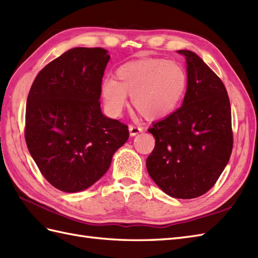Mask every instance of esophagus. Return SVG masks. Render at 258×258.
Returning <instances> with one entry per match:
<instances>
[{"mask_svg": "<svg viewBox=\"0 0 258 258\" xmlns=\"http://www.w3.org/2000/svg\"><path fill=\"white\" fill-rule=\"evenodd\" d=\"M142 130H143V128L142 127H139V125H133V124H130L129 125V131H130V136H137L138 134H140V133H142Z\"/></svg>", "mask_w": 258, "mask_h": 258, "instance_id": "1", "label": "esophagus"}]
</instances>
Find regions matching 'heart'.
I'll return each instance as SVG.
<instances>
[{
    "label": "heart",
    "instance_id": "obj_1",
    "mask_svg": "<svg viewBox=\"0 0 258 258\" xmlns=\"http://www.w3.org/2000/svg\"><path fill=\"white\" fill-rule=\"evenodd\" d=\"M117 81L105 79L102 84L104 103L111 115L118 116L128 104L127 94L139 114L149 120L171 114L183 99L187 73L177 62L147 58L128 62L116 71Z\"/></svg>",
    "mask_w": 258,
    "mask_h": 258
}]
</instances>
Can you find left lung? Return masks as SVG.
<instances>
[{
	"instance_id": "8db88e82",
	"label": "left lung",
	"mask_w": 258,
	"mask_h": 258,
	"mask_svg": "<svg viewBox=\"0 0 258 258\" xmlns=\"http://www.w3.org/2000/svg\"><path fill=\"white\" fill-rule=\"evenodd\" d=\"M178 53L187 62L186 95L177 110L148 130L155 147L147 169L168 196L191 199L217 183L232 153L233 133L223 82L196 53Z\"/></svg>"
}]
</instances>
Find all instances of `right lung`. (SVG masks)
I'll return each instance as SVG.
<instances>
[{
	"label": "right lung",
	"instance_id": "1",
	"mask_svg": "<svg viewBox=\"0 0 258 258\" xmlns=\"http://www.w3.org/2000/svg\"><path fill=\"white\" fill-rule=\"evenodd\" d=\"M103 48H73L37 74L27 97L25 140L42 176L56 189L84 190L107 172L129 138L128 125L100 110Z\"/></svg>",
	"mask_w": 258,
	"mask_h": 258
}]
</instances>
